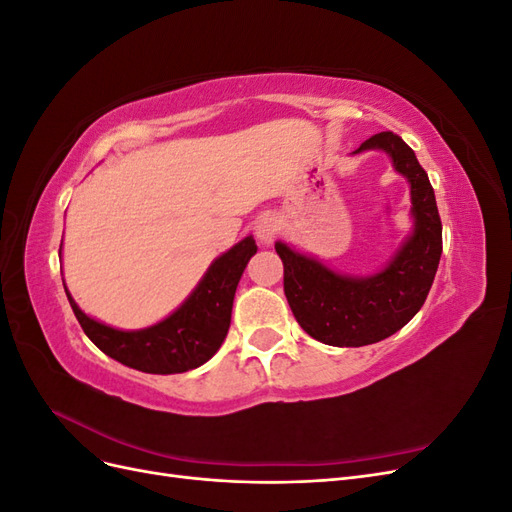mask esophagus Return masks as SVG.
Instances as JSON below:
<instances>
[{"label": "esophagus", "mask_w": 512, "mask_h": 512, "mask_svg": "<svg viewBox=\"0 0 512 512\" xmlns=\"http://www.w3.org/2000/svg\"><path fill=\"white\" fill-rule=\"evenodd\" d=\"M256 230V237L260 243H271L277 235V220L273 218V215H262V218L256 222L254 226Z\"/></svg>", "instance_id": "34e87169"}]
</instances>
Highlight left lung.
<instances>
[{
  "instance_id": "left-lung-1",
  "label": "left lung",
  "mask_w": 512,
  "mask_h": 512,
  "mask_svg": "<svg viewBox=\"0 0 512 512\" xmlns=\"http://www.w3.org/2000/svg\"><path fill=\"white\" fill-rule=\"evenodd\" d=\"M389 153L397 173L410 183L412 235L382 271L367 277L335 273L320 260L277 241L284 262V292L301 329L322 344L359 348L382 342L423 307L442 256V222L436 194L414 151L393 132H380L354 153Z\"/></svg>"
}]
</instances>
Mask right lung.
<instances>
[{
  "label": "right lung",
  "mask_w": 512,
  "mask_h": 512,
  "mask_svg": "<svg viewBox=\"0 0 512 512\" xmlns=\"http://www.w3.org/2000/svg\"><path fill=\"white\" fill-rule=\"evenodd\" d=\"M256 250L254 237H245L230 247L226 254L213 260L181 307L162 322L141 331H119L89 318L74 303L68 290L66 294L85 335L111 359L145 374H183L207 363L220 350L230 327L237 284Z\"/></svg>",
  "instance_id": "right-lung-1"
}]
</instances>
